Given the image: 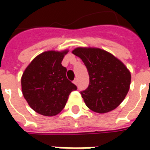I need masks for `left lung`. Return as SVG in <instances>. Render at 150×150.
<instances>
[{"mask_svg":"<svg viewBox=\"0 0 150 150\" xmlns=\"http://www.w3.org/2000/svg\"><path fill=\"white\" fill-rule=\"evenodd\" d=\"M67 51H46L30 63L21 77L23 96L30 107L46 116L58 115L64 108L69 95L77 87L62 65ZM68 76H67L66 75Z\"/></svg>","mask_w":150,"mask_h":150,"instance_id":"left-lung-1","label":"left lung"}]
</instances>
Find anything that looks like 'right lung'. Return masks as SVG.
I'll return each mask as SVG.
<instances>
[{"label":"right lung","mask_w":150,"mask_h":150,"mask_svg":"<svg viewBox=\"0 0 150 150\" xmlns=\"http://www.w3.org/2000/svg\"><path fill=\"white\" fill-rule=\"evenodd\" d=\"M100 50L79 47L72 53L82 59L88 70L89 85L80 92L87 107L95 112L106 113L114 110L125 100L131 75L116 64L101 59Z\"/></svg>","instance_id":"obj_1"}]
</instances>
